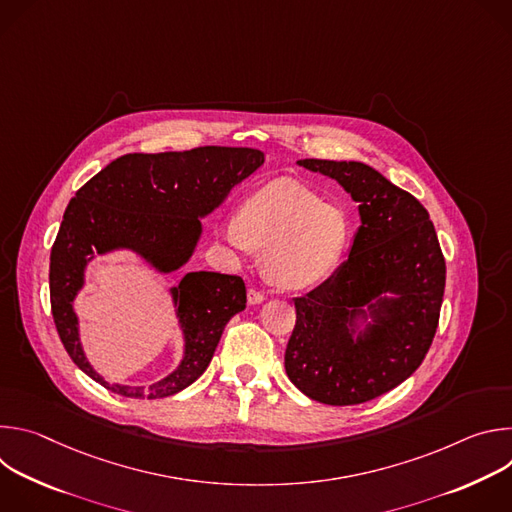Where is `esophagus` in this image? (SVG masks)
<instances>
[{
	"instance_id": "esophagus-1",
	"label": "esophagus",
	"mask_w": 512,
	"mask_h": 512,
	"mask_svg": "<svg viewBox=\"0 0 512 512\" xmlns=\"http://www.w3.org/2000/svg\"><path fill=\"white\" fill-rule=\"evenodd\" d=\"M247 300H249L251 306H255V304H261V302L265 300V296L261 294V291H257L255 287H251V289L247 291Z\"/></svg>"
}]
</instances>
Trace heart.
Instances as JSON below:
<instances>
[{
	"mask_svg": "<svg viewBox=\"0 0 512 512\" xmlns=\"http://www.w3.org/2000/svg\"><path fill=\"white\" fill-rule=\"evenodd\" d=\"M225 239L241 253L267 249L265 271L283 287L322 281L340 261L348 225L344 214L296 182H275L249 198L225 225Z\"/></svg>",
	"mask_w": 512,
	"mask_h": 512,
	"instance_id": "heart-1",
	"label": "heart"
}]
</instances>
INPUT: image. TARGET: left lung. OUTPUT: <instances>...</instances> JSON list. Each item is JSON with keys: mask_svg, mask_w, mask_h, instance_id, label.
<instances>
[{"mask_svg": "<svg viewBox=\"0 0 512 512\" xmlns=\"http://www.w3.org/2000/svg\"><path fill=\"white\" fill-rule=\"evenodd\" d=\"M298 164L334 178L358 202L362 225L340 269L294 298L285 373L314 401L367 403L423 362L440 322L446 259L423 204L375 168L332 160ZM362 307L372 310L374 324L354 339L349 326Z\"/></svg>", "mask_w": 512, "mask_h": 512, "instance_id": "1", "label": "left lung"}]
</instances>
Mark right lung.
<instances>
[{"mask_svg":"<svg viewBox=\"0 0 512 512\" xmlns=\"http://www.w3.org/2000/svg\"><path fill=\"white\" fill-rule=\"evenodd\" d=\"M265 162L259 150L204 145L186 152L127 154L77 190L50 253V306L58 336L77 367L105 389L133 399H162L192 385L210 364L227 322L245 310L239 275L192 271L172 287L186 350L180 367L150 387L111 385L85 358L72 300L95 255L131 249L158 271L180 269L192 255L206 216L231 188Z\"/></svg>","mask_w":512,"mask_h":512,"instance_id":"add662e5","label":"right lung"}]
</instances>
